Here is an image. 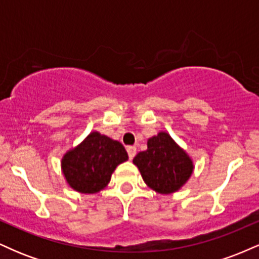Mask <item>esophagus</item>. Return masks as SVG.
I'll use <instances>...</instances> for the list:
<instances>
[{
    "mask_svg": "<svg viewBox=\"0 0 259 259\" xmlns=\"http://www.w3.org/2000/svg\"><path fill=\"white\" fill-rule=\"evenodd\" d=\"M126 151H127V154H129V158L133 159L136 154V147L135 146H127Z\"/></svg>",
    "mask_w": 259,
    "mask_h": 259,
    "instance_id": "1",
    "label": "esophagus"
}]
</instances>
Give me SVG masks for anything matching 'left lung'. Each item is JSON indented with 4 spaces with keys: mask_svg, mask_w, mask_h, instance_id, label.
Returning <instances> with one entry per match:
<instances>
[{
    "mask_svg": "<svg viewBox=\"0 0 259 259\" xmlns=\"http://www.w3.org/2000/svg\"><path fill=\"white\" fill-rule=\"evenodd\" d=\"M148 187L158 194L178 191L191 177L192 160L167 133L148 139L147 150L133 159Z\"/></svg>",
    "mask_w": 259,
    "mask_h": 259,
    "instance_id": "left-lung-1",
    "label": "left lung"
}]
</instances>
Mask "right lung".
I'll use <instances>...</instances> for the list:
<instances>
[{
	"label": "right lung",
	"instance_id": "obj_1",
	"mask_svg": "<svg viewBox=\"0 0 259 259\" xmlns=\"http://www.w3.org/2000/svg\"><path fill=\"white\" fill-rule=\"evenodd\" d=\"M127 160L119 141L94 132L62 159V171L69 186L81 194H96L105 189L112 173Z\"/></svg>",
	"mask_w": 259,
	"mask_h": 259
}]
</instances>
